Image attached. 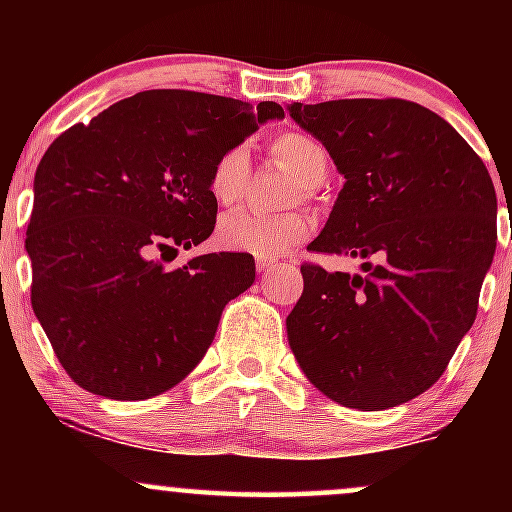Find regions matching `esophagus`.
<instances>
[{
  "mask_svg": "<svg viewBox=\"0 0 512 512\" xmlns=\"http://www.w3.org/2000/svg\"><path fill=\"white\" fill-rule=\"evenodd\" d=\"M257 272L260 274H267V272H272V269L276 267V260H267V257H257Z\"/></svg>",
  "mask_w": 512,
  "mask_h": 512,
  "instance_id": "esophagus-1",
  "label": "esophagus"
}]
</instances>
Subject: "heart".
Listing matches in <instances>:
<instances>
[{
    "instance_id": "heart-1",
    "label": "heart",
    "mask_w": 512,
    "mask_h": 512,
    "mask_svg": "<svg viewBox=\"0 0 512 512\" xmlns=\"http://www.w3.org/2000/svg\"><path fill=\"white\" fill-rule=\"evenodd\" d=\"M269 151L308 190H313L325 180L330 158H327L325 146L310 134L298 132V129L276 134L269 142ZM248 182L250 158L245 146H231L214 158L209 168V190L221 207H236L243 202ZM310 228L313 226L305 214L262 216L238 211V214L226 216L216 233H219V243L226 250L248 252V255L274 260V257L284 255L291 245L308 238Z\"/></svg>"
}]
</instances>
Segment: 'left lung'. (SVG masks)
Segmentation results:
<instances>
[{"label": "left lung", "mask_w": 512, "mask_h": 512, "mask_svg": "<svg viewBox=\"0 0 512 512\" xmlns=\"http://www.w3.org/2000/svg\"><path fill=\"white\" fill-rule=\"evenodd\" d=\"M344 175L308 250L361 260L363 274L301 264L286 317L296 361L322 395L361 411L426 392L477 317L496 252V190L443 117L402 98L289 105Z\"/></svg>", "instance_id": "obj_1"}]
</instances>
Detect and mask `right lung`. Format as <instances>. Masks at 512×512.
Listing matches in <instances>:
<instances>
[{
    "mask_svg": "<svg viewBox=\"0 0 512 512\" xmlns=\"http://www.w3.org/2000/svg\"><path fill=\"white\" fill-rule=\"evenodd\" d=\"M279 103L156 88L62 132L33 182L31 305L69 378L108 399H149L202 361L231 298L255 281L248 252L175 260L214 231L209 168Z\"/></svg>",
    "mask_w": 512,
    "mask_h": 512,
    "instance_id": "obj_1",
    "label": "right lung"
}]
</instances>
